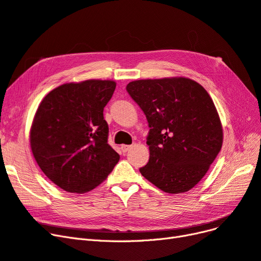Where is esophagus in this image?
Wrapping results in <instances>:
<instances>
[{
    "label": "esophagus",
    "mask_w": 261,
    "mask_h": 261,
    "mask_svg": "<svg viewBox=\"0 0 261 261\" xmlns=\"http://www.w3.org/2000/svg\"><path fill=\"white\" fill-rule=\"evenodd\" d=\"M132 148V146L129 145H122L121 146V150L123 151V153H126V152Z\"/></svg>",
    "instance_id": "obj_1"
}]
</instances>
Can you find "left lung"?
I'll list each match as a JSON object with an SVG mask.
<instances>
[{
	"label": "left lung",
	"instance_id": "8db88e82",
	"mask_svg": "<svg viewBox=\"0 0 261 261\" xmlns=\"http://www.w3.org/2000/svg\"><path fill=\"white\" fill-rule=\"evenodd\" d=\"M126 91L149 123V162L139 170L162 191L192 189L222 146L218 112L205 88L188 77L133 81Z\"/></svg>",
	"mask_w": 261,
	"mask_h": 261
}]
</instances>
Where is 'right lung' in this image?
Returning a JSON list of instances; mask_svg holds the SVG:
<instances>
[{
	"label": "right lung",
	"mask_w": 261,
	"mask_h": 261,
	"mask_svg": "<svg viewBox=\"0 0 261 261\" xmlns=\"http://www.w3.org/2000/svg\"><path fill=\"white\" fill-rule=\"evenodd\" d=\"M110 80L62 84L43 98L30 129L33 156L48 179L71 193L93 190L120 155L108 143L103 108L115 89Z\"/></svg>",
	"instance_id": "obj_1"
}]
</instances>
